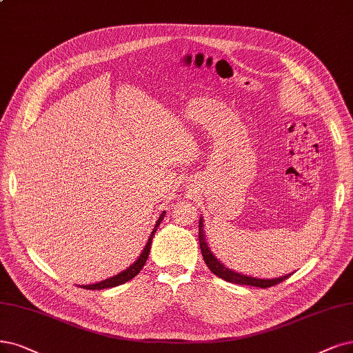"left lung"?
<instances>
[{"label": "left lung", "mask_w": 353, "mask_h": 353, "mask_svg": "<svg viewBox=\"0 0 353 353\" xmlns=\"http://www.w3.org/2000/svg\"><path fill=\"white\" fill-rule=\"evenodd\" d=\"M199 244H201V252L203 256V260L206 266L210 268V270L216 275L218 278L224 279L227 282L232 283H239V285H252V286H259V288H269V286H273L276 283H281L286 278H290L292 273H288V275H283L279 278H272V279H265V278H254L244 275V273L236 272L230 268H227L221 260L212 253L211 247L208 245L206 236H205V230H203V216L199 218Z\"/></svg>", "instance_id": "left-lung-1"}]
</instances>
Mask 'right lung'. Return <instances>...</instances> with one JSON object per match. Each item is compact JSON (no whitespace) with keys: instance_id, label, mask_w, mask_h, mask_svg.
<instances>
[{"instance_id":"right-lung-1","label":"right lung","mask_w":353,"mask_h":353,"mask_svg":"<svg viewBox=\"0 0 353 353\" xmlns=\"http://www.w3.org/2000/svg\"><path fill=\"white\" fill-rule=\"evenodd\" d=\"M164 215H165V212H163V214L160 215V218L157 219V223H155V225H154V228H152V231H151V236H150V239H148L145 247H143L142 253L139 254V257L135 260V262H134L132 265H130L129 268H126L125 270L119 272V273H117V275H114V276H112V278L100 281V282H97V283L78 285V286H81V288H85V290H106V288H113V286H119V285H122V283L130 281L132 278H135V276L138 275V273L141 272V269L143 268V265H145V262H147L148 254H150V249H151V243H152V239H154V236H155V231H157V228L160 227L161 221L164 219Z\"/></svg>"}]
</instances>
